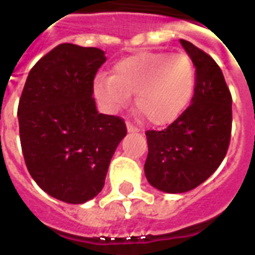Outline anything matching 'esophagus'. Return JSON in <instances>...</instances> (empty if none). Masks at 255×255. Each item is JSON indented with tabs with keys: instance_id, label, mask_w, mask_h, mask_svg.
I'll use <instances>...</instances> for the list:
<instances>
[{
	"instance_id": "34e87169",
	"label": "esophagus",
	"mask_w": 255,
	"mask_h": 255,
	"mask_svg": "<svg viewBox=\"0 0 255 255\" xmlns=\"http://www.w3.org/2000/svg\"><path fill=\"white\" fill-rule=\"evenodd\" d=\"M127 129H128V132H137V131H139V128L136 127L135 124H132L131 122H127Z\"/></svg>"
}]
</instances>
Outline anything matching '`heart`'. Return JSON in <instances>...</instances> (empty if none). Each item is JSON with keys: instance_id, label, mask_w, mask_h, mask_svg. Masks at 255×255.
Here are the masks:
<instances>
[{"instance_id": "1", "label": "heart", "mask_w": 255, "mask_h": 255, "mask_svg": "<svg viewBox=\"0 0 255 255\" xmlns=\"http://www.w3.org/2000/svg\"><path fill=\"white\" fill-rule=\"evenodd\" d=\"M195 88V68L186 54L147 52L119 61L112 76H99L93 92L108 112L128 106L136 93V108L149 123L163 126L180 116Z\"/></svg>"}]
</instances>
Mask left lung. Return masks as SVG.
<instances>
[{
    "instance_id": "left-lung-1",
    "label": "left lung",
    "mask_w": 255,
    "mask_h": 255,
    "mask_svg": "<svg viewBox=\"0 0 255 255\" xmlns=\"http://www.w3.org/2000/svg\"><path fill=\"white\" fill-rule=\"evenodd\" d=\"M197 68L194 97L162 131L145 132V178L160 191L180 194L203 183L222 163L231 137V93L211 56L180 40Z\"/></svg>"
}]
</instances>
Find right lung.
Instances as JSON below:
<instances>
[{
    "label": "right lung",
    "instance_id": "1",
    "mask_svg": "<svg viewBox=\"0 0 255 255\" xmlns=\"http://www.w3.org/2000/svg\"><path fill=\"white\" fill-rule=\"evenodd\" d=\"M106 61L99 48L60 44L30 69L18 103L25 164L40 187L67 203L102 191L115 149L127 127L99 114L93 80Z\"/></svg>",
    "mask_w": 255,
    "mask_h": 255
}]
</instances>
